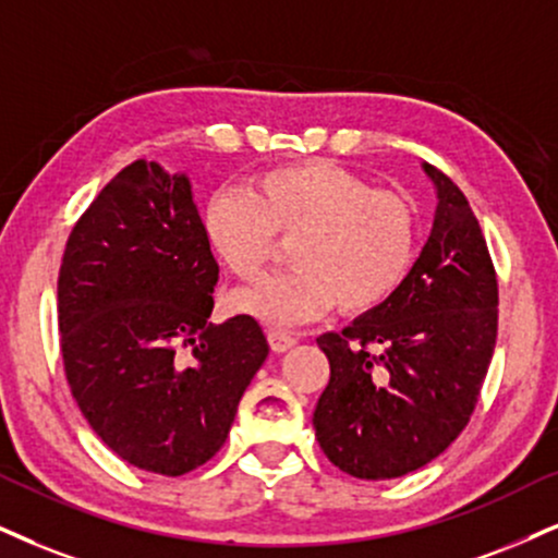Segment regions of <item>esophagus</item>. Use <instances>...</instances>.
Listing matches in <instances>:
<instances>
[{"mask_svg":"<svg viewBox=\"0 0 558 558\" xmlns=\"http://www.w3.org/2000/svg\"><path fill=\"white\" fill-rule=\"evenodd\" d=\"M266 339H268V347H271V352H277V354H284V352H290V349L294 347V336H290L287 331H277V328H271V331L266 333Z\"/></svg>","mask_w":558,"mask_h":558,"instance_id":"esophagus-1","label":"esophagus"}]
</instances>
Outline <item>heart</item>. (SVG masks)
I'll list each match as a JSON object with an SVG mask.
<instances>
[{
	"instance_id": "1",
	"label": "heart",
	"mask_w": 558,
	"mask_h": 558,
	"mask_svg": "<svg viewBox=\"0 0 558 558\" xmlns=\"http://www.w3.org/2000/svg\"><path fill=\"white\" fill-rule=\"evenodd\" d=\"M202 230L240 281H256L277 256V235L290 238V271L232 298V311L271 326H300L333 305L343 315L375 311L398 290L416 247L414 206L328 160L266 170L247 194L217 191Z\"/></svg>"
}]
</instances>
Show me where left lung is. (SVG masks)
<instances>
[{
	"instance_id": "left-lung-1",
	"label": "left lung",
	"mask_w": 558,
	"mask_h": 558,
	"mask_svg": "<svg viewBox=\"0 0 558 558\" xmlns=\"http://www.w3.org/2000/svg\"><path fill=\"white\" fill-rule=\"evenodd\" d=\"M435 225L398 290L318 347L331 380L313 414L320 450L354 478H398L465 429L497 343L499 287L463 191L424 165Z\"/></svg>"
}]
</instances>
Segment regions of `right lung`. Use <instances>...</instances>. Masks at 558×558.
Here are the masks:
<instances>
[{"label":"right lung","mask_w":558,"mask_h":558,"mask_svg":"<svg viewBox=\"0 0 558 558\" xmlns=\"http://www.w3.org/2000/svg\"><path fill=\"white\" fill-rule=\"evenodd\" d=\"M217 279L189 178L157 162L126 165L66 240V383L95 435L136 469L183 476L215 458L268 356L251 315L206 323Z\"/></svg>","instance_id":"add662e5"}]
</instances>
